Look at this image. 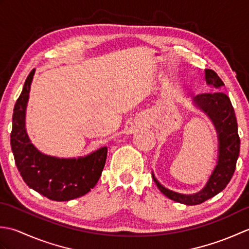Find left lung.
Listing matches in <instances>:
<instances>
[{"label":"left lung","mask_w":249,"mask_h":249,"mask_svg":"<svg viewBox=\"0 0 249 249\" xmlns=\"http://www.w3.org/2000/svg\"><path fill=\"white\" fill-rule=\"evenodd\" d=\"M205 81L208 86L213 87L215 89H220L225 86L217 73L211 70H205ZM193 105L211 120L217 134V161L208 182L197 193L179 194L166 188L155 178L154 172H152L157 187L166 197L186 205L200 204L223 192L234 173L241 145L234 109L226 94L223 92L200 94L194 97Z\"/></svg>","instance_id":"8db88e82"}]
</instances>
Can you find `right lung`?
<instances>
[{
    "mask_svg": "<svg viewBox=\"0 0 249 249\" xmlns=\"http://www.w3.org/2000/svg\"><path fill=\"white\" fill-rule=\"evenodd\" d=\"M35 70L30 72L13 114L10 145L15 162L26 185L54 201L82 197L94 188L107 160V146L86 156L60 158L41 153L32 143L25 128V115Z\"/></svg>",
    "mask_w": 249,
    "mask_h": 249,
    "instance_id": "1",
    "label": "right lung"
}]
</instances>
